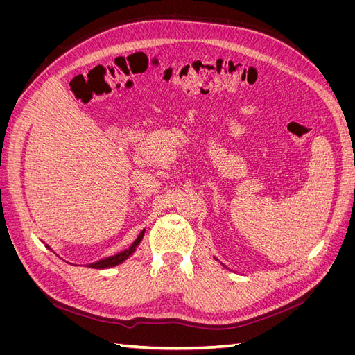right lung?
<instances>
[{"label":"right lung","mask_w":355,"mask_h":355,"mask_svg":"<svg viewBox=\"0 0 355 355\" xmlns=\"http://www.w3.org/2000/svg\"><path fill=\"white\" fill-rule=\"evenodd\" d=\"M144 234H145V230L139 234V237L135 240V243L128 247V249H125V250H123V252H120V253H116V254H114V256H110V257H105V259H101V261H98V262H94V263H90L89 266L90 268H96V270H105V268H112V266H115V265H120V263H123L128 256H132L133 253H135V250H136V247L141 244V241H142V239H144ZM49 247V245H47ZM50 249V247H49Z\"/></svg>","instance_id":"add662e5"}]
</instances>
